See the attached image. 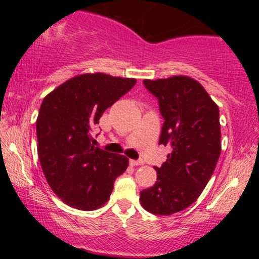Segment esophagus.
Wrapping results in <instances>:
<instances>
[{
	"instance_id": "34e87169",
	"label": "esophagus",
	"mask_w": 259,
	"mask_h": 259,
	"mask_svg": "<svg viewBox=\"0 0 259 259\" xmlns=\"http://www.w3.org/2000/svg\"><path fill=\"white\" fill-rule=\"evenodd\" d=\"M141 164H144V160H141V159H139V160L130 159V165H134V167H135V165H141Z\"/></svg>"
}]
</instances>
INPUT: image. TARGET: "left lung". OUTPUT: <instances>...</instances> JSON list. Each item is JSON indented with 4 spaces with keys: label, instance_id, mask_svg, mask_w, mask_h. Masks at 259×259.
I'll return each instance as SVG.
<instances>
[{
    "label": "left lung",
    "instance_id": "1",
    "mask_svg": "<svg viewBox=\"0 0 259 259\" xmlns=\"http://www.w3.org/2000/svg\"><path fill=\"white\" fill-rule=\"evenodd\" d=\"M144 85L158 100L164 119L159 144L171 152L154 167L157 181L140 192V202L147 212L170 215L191 206L214 171L222 151L219 108L189 76L146 79Z\"/></svg>",
    "mask_w": 259,
    "mask_h": 259
}]
</instances>
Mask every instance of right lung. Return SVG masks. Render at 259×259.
I'll return each mask as SVG.
<instances>
[{
  "label": "right lung",
  "instance_id": "add662e5",
  "mask_svg": "<svg viewBox=\"0 0 259 259\" xmlns=\"http://www.w3.org/2000/svg\"><path fill=\"white\" fill-rule=\"evenodd\" d=\"M136 84L103 73L67 80L45 97L36 120L37 154L52 191L80 210L102 207L129 159L91 145V130L108 107Z\"/></svg>",
  "mask_w": 259,
  "mask_h": 259
}]
</instances>
